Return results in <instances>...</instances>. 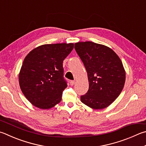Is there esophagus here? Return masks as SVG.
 Returning a JSON list of instances; mask_svg holds the SVG:
<instances>
[{"label":"esophagus","mask_w":146,"mask_h":146,"mask_svg":"<svg viewBox=\"0 0 146 146\" xmlns=\"http://www.w3.org/2000/svg\"><path fill=\"white\" fill-rule=\"evenodd\" d=\"M70 83L71 86H73V85L75 84V82L74 81V80H71V81L70 82Z\"/></svg>","instance_id":"34e87169"}]
</instances>
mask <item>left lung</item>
<instances>
[{"label":"left lung","instance_id":"left-lung-1","mask_svg":"<svg viewBox=\"0 0 146 146\" xmlns=\"http://www.w3.org/2000/svg\"><path fill=\"white\" fill-rule=\"evenodd\" d=\"M75 49L86 69L89 84L81 102L93 109H103L119 96L126 73L120 58L107 46L91 41L78 42Z\"/></svg>","mask_w":146,"mask_h":146}]
</instances>
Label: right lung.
Here are the masks:
<instances>
[{
	"mask_svg": "<svg viewBox=\"0 0 146 146\" xmlns=\"http://www.w3.org/2000/svg\"><path fill=\"white\" fill-rule=\"evenodd\" d=\"M73 47V43L43 44L25 57L19 73L20 87L35 107L48 109L61 101L68 86L62 62Z\"/></svg>",
	"mask_w": 146,
	"mask_h": 146,
	"instance_id": "add662e5",
	"label": "right lung"
}]
</instances>
